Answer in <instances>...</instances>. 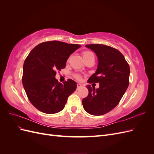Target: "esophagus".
<instances>
[{"label":"esophagus","instance_id":"esophagus-1","mask_svg":"<svg viewBox=\"0 0 154 154\" xmlns=\"http://www.w3.org/2000/svg\"><path fill=\"white\" fill-rule=\"evenodd\" d=\"M82 87V84H80V83H77V88L78 89V88H81Z\"/></svg>","mask_w":154,"mask_h":154}]
</instances>
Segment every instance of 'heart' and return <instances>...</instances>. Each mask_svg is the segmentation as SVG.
<instances>
[{"label": "heart", "instance_id": "b5f03b06", "mask_svg": "<svg viewBox=\"0 0 154 154\" xmlns=\"http://www.w3.org/2000/svg\"><path fill=\"white\" fill-rule=\"evenodd\" d=\"M93 56H94V55H93V54L91 52H90V51H85V52H83V58L84 60L87 59V58H90L91 57H93ZM76 77L78 79L80 78V77H79L78 76H76Z\"/></svg>", "mask_w": 154, "mask_h": 154}]
</instances>
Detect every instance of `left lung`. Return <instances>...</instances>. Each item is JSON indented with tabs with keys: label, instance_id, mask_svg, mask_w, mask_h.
I'll list each match as a JSON object with an SVG mask.
<instances>
[{
	"label": "left lung",
	"instance_id": "8db88e82",
	"mask_svg": "<svg viewBox=\"0 0 154 154\" xmlns=\"http://www.w3.org/2000/svg\"><path fill=\"white\" fill-rule=\"evenodd\" d=\"M85 47L94 51L98 60L96 71L88 82L99 83L100 87L96 89L87 85L88 95L82 104L88 114L101 116L115 108L122 98L129 85L130 67L118 49L102 44Z\"/></svg>",
	"mask_w": 154,
	"mask_h": 154
}]
</instances>
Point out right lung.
Instances as JSON below:
<instances>
[{"mask_svg": "<svg viewBox=\"0 0 154 154\" xmlns=\"http://www.w3.org/2000/svg\"><path fill=\"white\" fill-rule=\"evenodd\" d=\"M80 47L78 44L49 41L31 50L23 66L22 84L35 108L49 114L63 109L77 84L71 79L62 84L55 78L56 71L65 68L70 55Z\"/></svg>", "mask_w": 154, "mask_h": 154, "instance_id": "add662e5", "label": "right lung"}]
</instances>
